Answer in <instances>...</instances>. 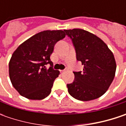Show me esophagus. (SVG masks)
Returning a JSON list of instances; mask_svg holds the SVG:
<instances>
[{
    "instance_id": "obj_1",
    "label": "esophagus",
    "mask_w": 126,
    "mask_h": 126,
    "mask_svg": "<svg viewBox=\"0 0 126 126\" xmlns=\"http://www.w3.org/2000/svg\"><path fill=\"white\" fill-rule=\"evenodd\" d=\"M67 70H68V69H67V68H66L65 69H64V70L61 71V72H62V73H63V72H65L66 71H67Z\"/></svg>"
}]
</instances>
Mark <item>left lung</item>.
<instances>
[{
	"label": "left lung",
	"mask_w": 126,
	"mask_h": 126,
	"mask_svg": "<svg viewBox=\"0 0 126 126\" xmlns=\"http://www.w3.org/2000/svg\"><path fill=\"white\" fill-rule=\"evenodd\" d=\"M71 39L77 61L83 71H74V80L67 84L69 93L75 99L90 101L106 93L111 84L116 69L112 52L102 40L80 29L64 30Z\"/></svg>",
	"instance_id": "1"
}]
</instances>
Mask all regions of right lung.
Wrapping results in <instances>:
<instances>
[{
  "mask_svg": "<svg viewBox=\"0 0 126 126\" xmlns=\"http://www.w3.org/2000/svg\"><path fill=\"white\" fill-rule=\"evenodd\" d=\"M64 31H43L22 43L9 62V75L13 87L29 99H43L51 93L60 71L53 69L50 55L55 45L63 39ZM50 64L47 68L46 65Z\"/></svg>",
  "mask_w": 126,
  "mask_h": 126,
  "instance_id": "right-lung-1",
  "label": "right lung"
}]
</instances>
